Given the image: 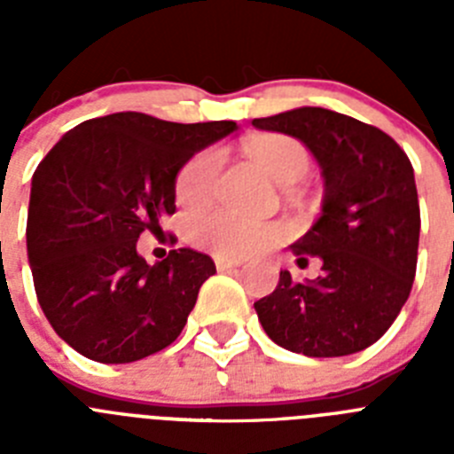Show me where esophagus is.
Here are the masks:
<instances>
[{
	"instance_id": "obj_1",
	"label": "esophagus",
	"mask_w": 454,
	"mask_h": 454,
	"mask_svg": "<svg viewBox=\"0 0 454 454\" xmlns=\"http://www.w3.org/2000/svg\"><path fill=\"white\" fill-rule=\"evenodd\" d=\"M214 262H215V268H218V270H231V268L243 266V262H240V259H230V256H214Z\"/></svg>"
}]
</instances>
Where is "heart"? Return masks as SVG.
Masks as SVG:
<instances>
[{
  "label": "heart",
  "instance_id": "b5f03b06",
  "mask_svg": "<svg viewBox=\"0 0 454 454\" xmlns=\"http://www.w3.org/2000/svg\"><path fill=\"white\" fill-rule=\"evenodd\" d=\"M246 154L279 186L298 182L309 170V152L300 140L282 134H263L246 140ZM220 152L204 150L188 159L175 182V198L188 208H202L211 202L220 172ZM195 246L223 256H246L272 246L282 239L279 224L250 223L227 211L200 215L191 223Z\"/></svg>",
  "mask_w": 454,
  "mask_h": 454
}]
</instances>
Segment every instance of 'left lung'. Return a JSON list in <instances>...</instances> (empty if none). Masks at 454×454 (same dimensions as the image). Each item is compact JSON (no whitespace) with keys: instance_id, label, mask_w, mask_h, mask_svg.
I'll return each instance as SVG.
<instances>
[{"instance_id":"1","label":"left lung","mask_w":454,"mask_h":454,"mask_svg":"<svg viewBox=\"0 0 454 454\" xmlns=\"http://www.w3.org/2000/svg\"><path fill=\"white\" fill-rule=\"evenodd\" d=\"M307 145L325 198L311 230L291 246L316 279L279 284L256 300L259 323L277 346L307 356H346L372 346L407 302L419 262L420 208L414 168L382 129L330 108L300 106L252 120Z\"/></svg>"}]
</instances>
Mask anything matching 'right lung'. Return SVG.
I'll return each mask as SVG.
<instances>
[{
  "mask_svg": "<svg viewBox=\"0 0 454 454\" xmlns=\"http://www.w3.org/2000/svg\"><path fill=\"white\" fill-rule=\"evenodd\" d=\"M236 122L179 124L136 111L67 131L31 179L27 254L54 332L99 364H129L182 334L211 256L170 250L154 266L136 250L175 214V182L192 154Z\"/></svg>",
  "mask_w": 454,
  "mask_h": 454,
  "instance_id": "1",
  "label": "right lung"
}]
</instances>
